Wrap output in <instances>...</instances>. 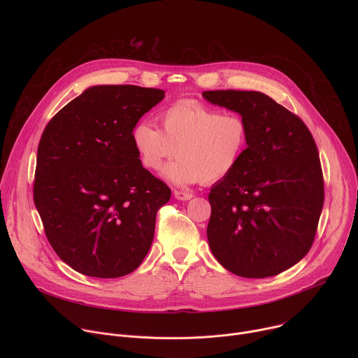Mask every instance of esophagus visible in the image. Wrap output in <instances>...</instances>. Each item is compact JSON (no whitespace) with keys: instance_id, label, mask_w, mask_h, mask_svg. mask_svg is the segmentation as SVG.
Returning a JSON list of instances; mask_svg holds the SVG:
<instances>
[{"instance_id":"34e87169","label":"esophagus","mask_w":358,"mask_h":358,"mask_svg":"<svg viewBox=\"0 0 358 358\" xmlns=\"http://www.w3.org/2000/svg\"><path fill=\"white\" fill-rule=\"evenodd\" d=\"M174 196H176L177 199H180V201H187V199H191V198H192V194L185 192V191H178V189H176V191H174Z\"/></svg>"}]
</instances>
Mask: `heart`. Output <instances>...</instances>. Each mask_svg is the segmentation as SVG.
<instances>
[{
  "instance_id": "obj_1",
  "label": "heart",
  "mask_w": 358,
  "mask_h": 358,
  "mask_svg": "<svg viewBox=\"0 0 358 358\" xmlns=\"http://www.w3.org/2000/svg\"><path fill=\"white\" fill-rule=\"evenodd\" d=\"M162 130L138 122L131 141L144 169L159 171L174 152L178 157L164 177L180 187L211 184L228 177L241 163L249 140L246 119L220 112L196 101L182 100L160 113Z\"/></svg>"
}]
</instances>
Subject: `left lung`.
<instances>
[{
    "mask_svg": "<svg viewBox=\"0 0 358 358\" xmlns=\"http://www.w3.org/2000/svg\"><path fill=\"white\" fill-rule=\"evenodd\" d=\"M202 96L242 115L249 126L241 163L208 195L210 248L238 276H275L304 258L315 241L324 202L315 138L265 93L229 89Z\"/></svg>",
    "mask_w": 358,
    "mask_h": 358,
    "instance_id": "1",
    "label": "left lung"
}]
</instances>
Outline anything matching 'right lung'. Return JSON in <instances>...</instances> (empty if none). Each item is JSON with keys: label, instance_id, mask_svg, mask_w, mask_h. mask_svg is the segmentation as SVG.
<instances>
[{"label": "right lung", "instance_id": "obj_1", "mask_svg": "<svg viewBox=\"0 0 358 358\" xmlns=\"http://www.w3.org/2000/svg\"><path fill=\"white\" fill-rule=\"evenodd\" d=\"M164 93L134 85L92 86L42 133L34 202L50 246L82 275H129L151 246L157 211L171 189L141 166L131 130Z\"/></svg>", "mask_w": 358, "mask_h": 358}]
</instances>
